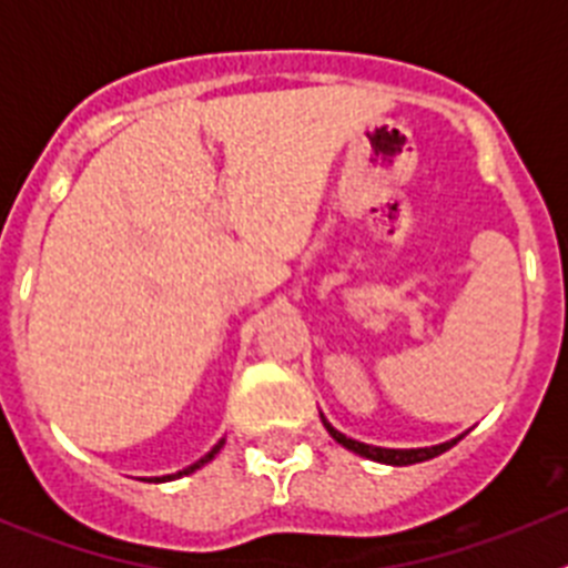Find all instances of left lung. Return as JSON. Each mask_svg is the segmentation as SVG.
Wrapping results in <instances>:
<instances>
[{
    "instance_id": "left-lung-1",
    "label": "left lung",
    "mask_w": 568,
    "mask_h": 568,
    "mask_svg": "<svg viewBox=\"0 0 568 568\" xmlns=\"http://www.w3.org/2000/svg\"><path fill=\"white\" fill-rule=\"evenodd\" d=\"M321 420H324V426H327V433L333 435L341 446H346L349 453L361 455V458L378 460V464H389V466L420 464V460H429V458H435V455L446 453V449H453V446L464 438V435H458V438H453V440H444V444H435V446H420V449H384V446H369V444H361V440H355V438H346V435L338 433V429H335V426L324 418V415H321Z\"/></svg>"
}]
</instances>
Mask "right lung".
I'll use <instances>...</instances> for the list:
<instances>
[{
  "label": "right lung",
  "mask_w": 568,
  "mask_h": 568,
  "mask_svg": "<svg viewBox=\"0 0 568 568\" xmlns=\"http://www.w3.org/2000/svg\"><path fill=\"white\" fill-rule=\"evenodd\" d=\"M222 446H224V438H222V440H219V444H215V446H213V449H210V453H207V455H204V458H199V460H195V464H190V466H187V469H182V471H175V475H164V478H150V480H175V478H182V475H190V471H195V469H202V466H204V464H210V460H213V458H215V455H219V449H222Z\"/></svg>",
  "instance_id": "add662e5"
}]
</instances>
